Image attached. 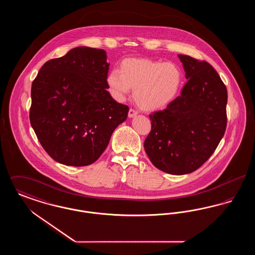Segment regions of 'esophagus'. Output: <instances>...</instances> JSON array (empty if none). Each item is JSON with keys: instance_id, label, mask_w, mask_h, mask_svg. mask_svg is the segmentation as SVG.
<instances>
[{"instance_id": "34e87169", "label": "esophagus", "mask_w": 255, "mask_h": 255, "mask_svg": "<svg viewBox=\"0 0 255 255\" xmlns=\"http://www.w3.org/2000/svg\"><path fill=\"white\" fill-rule=\"evenodd\" d=\"M136 115H137V111L136 110L133 109V108L129 110V113H128V117L129 118H133Z\"/></svg>"}]
</instances>
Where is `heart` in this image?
I'll return each mask as SVG.
<instances>
[{"label": "heart", "instance_id": "b5f03b06", "mask_svg": "<svg viewBox=\"0 0 255 255\" xmlns=\"http://www.w3.org/2000/svg\"><path fill=\"white\" fill-rule=\"evenodd\" d=\"M182 83L181 69L172 62L128 58L122 62L120 71L107 76L110 93L123 100L133 90V98L142 109H162L178 96Z\"/></svg>", "mask_w": 255, "mask_h": 255}]
</instances>
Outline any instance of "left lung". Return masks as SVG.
<instances>
[{
    "label": "left lung",
    "mask_w": 255,
    "mask_h": 255,
    "mask_svg": "<svg viewBox=\"0 0 255 255\" xmlns=\"http://www.w3.org/2000/svg\"><path fill=\"white\" fill-rule=\"evenodd\" d=\"M178 56L187 82L180 97L149 116L152 127L144 149L158 169L184 175L201 167L224 136L228 91L209 63Z\"/></svg>",
    "instance_id": "left-lung-1"
}]
</instances>
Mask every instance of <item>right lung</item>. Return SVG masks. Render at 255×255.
<instances>
[{
    "instance_id": "add662e5",
    "label": "right lung",
    "mask_w": 255,
    "mask_h": 255,
    "mask_svg": "<svg viewBox=\"0 0 255 255\" xmlns=\"http://www.w3.org/2000/svg\"><path fill=\"white\" fill-rule=\"evenodd\" d=\"M104 49L77 47L46 62L31 86L30 124L41 145L57 162L94 163L109 144L129 107L111 97Z\"/></svg>"
}]
</instances>
